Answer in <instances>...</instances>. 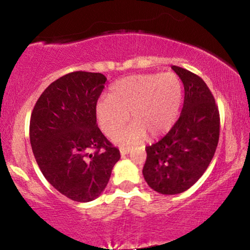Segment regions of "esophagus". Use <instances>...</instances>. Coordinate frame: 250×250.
<instances>
[{
	"mask_svg": "<svg viewBox=\"0 0 250 250\" xmlns=\"http://www.w3.org/2000/svg\"><path fill=\"white\" fill-rule=\"evenodd\" d=\"M129 151H130V148L129 147H125V146L120 147V153H121V155H127Z\"/></svg>",
	"mask_w": 250,
	"mask_h": 250,
	"instance_id": "esophagus-1",
	"label": "esophagus"
}]
</instances>
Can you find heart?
I'll return each instance as SVG.
<instances>
[{"mask_svg": "<svg viewBox=\"0 0 250 250\" xmlns=\"http://www.w3.org/2000/svg\"><path fill=\"white\" fill-rule=\"evenodd\" d=\"M182 82L174 73L140 74L111 85L108 97L96 103V120L107 136L115 135L127 121L134 125L115 136L119 143H135L145 134L156 137L176 122L182 102Z\"/></svg>", "mask_w": 250, "mask_h": 250, "instance_id": "heart-1", "label": "heart"}]
</instances>
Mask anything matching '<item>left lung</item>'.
<instances>
[{
    "label": "left lung",
    "mask_w": 250,
    "mask_h": 250,
    "mask_svg": "<svg viewBox=\"0 0 250 250\" xmlns=\"http://www.w3.org/2000/svg\"><path fill=\"white\" fill-rule=\"evenodd\" d=\"M185 87L181 115L166 136L146 147L143 176L165 195L186 191L207 170L220 137V114L206 82L187 69L171 65Z\"/></svg>",
    "instance_id": "1"
}]
</instances>
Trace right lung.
I'll return each mask as SVG.
<instances>
[{
	"instance_id": "1",
	"label": "right lung",
	"mask_w": 250,
	"mask_h": 250,
	"mask_svg": "<svg viewBox=\"0 0 250 250\" xmlns=\"http://www.w3.org/2000/svg\"><path fill=\"white\" fill-rule=\"evenodd\" d=\"M105 81L100 73L67 74L48 85L31 113L30 145L43 176L77 202L101 195L121 157L96 125Z\"/></svg>"
}]
</instances>
